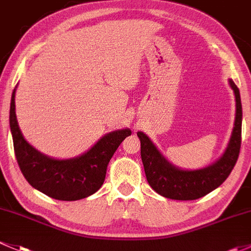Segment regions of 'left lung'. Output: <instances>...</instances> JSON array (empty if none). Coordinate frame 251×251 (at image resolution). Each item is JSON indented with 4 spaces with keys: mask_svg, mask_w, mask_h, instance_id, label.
Instances as JSON below:
<instances>
[{
    "mask_svg": "<svg viewBox=\"0 0 251 251\" xmlns=\"http://www.w3.org/2000/svg\"><path fill=\"white\" fill-rule=\"evenodd\" d=\"M228 83L236 100L233 129L224 153L208 167L188 170L172 164L146 134L138 131L146 179L158 195L176 201L198 200L218 188L231 174L241 150L243 113L239 89L231 78Z\"/></svg>",
    "mask_w": 251,
    "mask_h": 251,
    "instance_id": "1",
    "label": "left lung"
}]
</instances>
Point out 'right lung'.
<instances>
[{"label":"right lung","mask_w":251,"mask_h":251,"mask_svg":"<svg viewBox=\"0 0 251 251\" xmlns=\"http://www.w3.org/2000/svg\"><path fill=\"white\" fill-rule=\"evenodd\" d=\"M15 90L10 99L9 126L15 158L27 182L33 188L59 201H78L102 186L107 164L130 129H117L99 139L88 151L74 158L59 159L36 150L25 140L15 115Z\"/></svg>","instance_id":"obj_1"}]
</instances>
